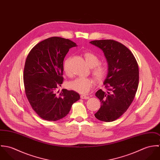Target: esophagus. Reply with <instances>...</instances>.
Instances as JSON below:
<instances>
[{
	"label": "esophagus",
	"instance_id": "obj_1",
	"mask_svg": "<svg viewBox=\"0 0 160 160\" xmlns=\"http://www.w3.org/2000/svg\"><path fill=\"white\" fill-rule=\"evenodd\" d=\"M81 98L82 99H89V96H87L86 95H81Z\"/></svg>",
	"mask_w": 160,
	"mask_h": 160
}]
</instances>
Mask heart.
Returning a JSON list of instances; mask_svg holds the SVG:
<instances>
[{
    "mask_svg": "<svg viewBox=\"0 0 160 160\" xmlns=\"http://www.w3.org/2000/svg\"><path fill=\"white\" fill-rule=\"evenodd\" d=\"M84 58L88 64L91 67L92 75L97 82H102L107 77L109 69L107 65L100 63V60L98 57L94 53L87 52L84 54ZM69 60L67 58L63 63V70L67 76H71V72L69 68ZM93 85V80L89 78H76L69 82L68 87L72 91L77 92L79 93L86 94Z\"/></svg>",
    "mask_w": 160,
    "mask_h": 160,
    "instance_id": "b5f03b06",
    "label": "heart"
}]
</instances>
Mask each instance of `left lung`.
Masks as SVG:
<instances>
[{
    "label": "left lung",
    "mask_w": 160,
    "mask_h": 160,
    "mask_svg": "<svg viewBox=\"0 0 160 160\" xmlns=\"http://www.w3.org/2000/svg\"><path fill=\"white\" fill-rule=\"evenodd\" d=\"M90 43L103 50L109 69L103 83L108 91L96 92L102 105L94 115L98 120L112 122L124 114L134 100L139 79L138 63L131 50L118 41L105 39Z\"/></svg>",
    "instance_id": "8db88e82"
}]
</instances>
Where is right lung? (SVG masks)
Segmentation results:
<instances>
[{
    "instance_id": "obj_1",
    "label": "right lung",
    "mask_w": 160,
    "mask_h": 160,
    "mask_svg": "<svg viewBox=\"0 0 160 160\" xmlns=\"http://www.w3.org/2000/svg\"><path fill=\"white\" fill-rule=\"evenodd\" d=\"M75 46L67 39L52 37L39 42L28 55L23 71L24 91L32 108L43 119H62L80 99L74 91L57 92L63 82L64 58Z\"/></svg>"
}]
</instances>
